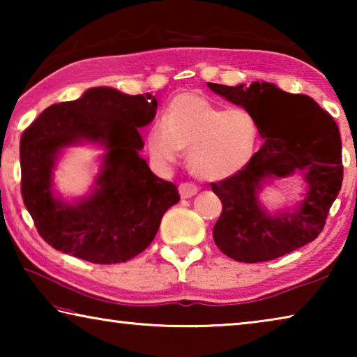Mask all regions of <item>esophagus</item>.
<instances>
[{
	"label": "esophagus",
	"mask_w": 357,
	"mask_h": 357,
	"mask_svg": "<svg viewBox=\"0 0 357 357\" xmlns=\"http://www.w3.org/2000/svg\"><path fill=\"white\" fill-rule=\"evenodd\" d=\"M198 187L192 183H183L179 184V195L181 198H192L193 195H197Z\"/></svg>",
	"instance_id": "obj_1"
}]
</instances>
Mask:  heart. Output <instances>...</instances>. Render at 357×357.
Instances as JSON below:
<instances>
[{"instance_id":"heart-1","label":"heart","mask_w":357,"mask_h":357,"mask_svg":"<svg viewBox=\"0 0 357 357\" xmlns=\"http://www.w3.org/2000/svg\"><path fill=\"white\" fill-rule=\"evenodd\" d=\"M259 129L252 113L214 104L195 91L179 93L168 102L162 123L149 128L146 148L160 165L178 160L189 149L187 164L197 178L222 181L250 164Z\"/></svg>"}]
</instances>
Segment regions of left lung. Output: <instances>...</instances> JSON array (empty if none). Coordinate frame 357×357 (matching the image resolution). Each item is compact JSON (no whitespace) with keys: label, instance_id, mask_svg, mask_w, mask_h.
<instances>
[{"label":"left lung","instance_id":"left-lung-1","mask_svg":"<svg viewBox=\"0 0 357 357\" xmlns=\"http://www.w3.org/2000/svg\"><path fill=\"white\" fill-rule=\"evenodd\" d=\"M208 86L252 113L266 138L243 172L211 184L222 202L213 229L215 245L236 261L259 263L312 243L323 231L342 187V142L335 121L309 96L285 93L274 83ZM294 172L305 178V198L291 210L271 215L259 203V192L271 180Z\"/></svg>","mask_w":357,"mask_h":357}]
</instances>
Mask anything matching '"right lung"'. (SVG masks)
<instances>
[{
  "label": "right lung",
  "mask_w": 357,
  "mask_h": 357,
  "mask_svg": "<svg viewBox=\"0 0 357 357\" xmlns=\"http://www.w3.org/2000/svg\"><path fill=\"white\" fill-rule=\"evenodd\" d=\"M153 94L99 86L80 99L45 108L20 140L22 195L42 239L96 264L123 263L153 243L178 187L149 170L138 129L155 116ZM93 142L105 149L88 196L68 202L52 190L62 149Z\"/></svg>",
  "instance_id": "1"
}]
</instances>
